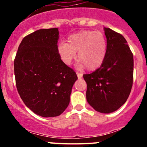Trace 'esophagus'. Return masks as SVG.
Segmentation results:
<instances>
[{"instance_id": "obj_1", "label": "esophagus", "mask_w": 147, "mask_h": 147, "mask_svg": "<svg viewBox=\"0 0 147 147\" xmlns=\"http://www.w3.org/2000/svg\"><path fill=\"white\" fill-rule=\"evenodd\" d=\"M76 75H77L78 79H81L83 76L82 74H81V73H78V72H76Z\"/></svg>"}]
</instances>
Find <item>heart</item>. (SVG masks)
Returning a JSON list of instances; mask_svg holds the SVG:
<instances>
[{
  "label": "heart",
  "mask_w": 147,
  "mask_h": 147,
  "mask_svg": "<svg viewBox=\"0 0 147 147\" xmlns=\"http://www.w3.org/2000/svg\"><path fill=\"white\" fill-rule=\"evenodd\" d=\"M67 42L58 45L57 52L61 60L70 65L76 59L77 53L78 67L96 71L103 64L107 55V40L99 32L85 30L69 35Z\"/></svg>",
  "instance_id": "heart-1"
}]
</instances>
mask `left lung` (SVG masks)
Returning <instances> with one entry per match:
<instances>
[{
  "mask_svg": "<svg viewBox=\"0 0 147 147\" xmlns=\"http://www.w3.org/2000/svg\"><path fill=\"white\" fill-rule=\"evenodd\" d=\"M107 55L94 72L83 75L87 83L86 98L95 110L110 113L120 108L130 93L133 80V55L123 36L104 28Z\"/></svg>",
  "mask_w": 147,
  "mask_h": 147,
  "instance_id": "8db88e82",
  "label": "left lung"
}]
</instances>
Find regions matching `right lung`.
Returning a JSON list of instances; mask_svg holds the SVG:
<instances>
[{
    "instance_id": "right-lung-1",
    "label": "right lung",
    "mask_w": 147,
    "mask_h": 147,
    "mask_svg": "<svg viewBox=\"0 0 147 147\" xmlns=\"http://www.w3.org/2000/svg\"><path fill=\"white\" fill-rule=\"evenodd\" d=\"M57 28L37 30L23 39L14 62L16 86L27 107L42 117H56L69 105L74 70L57 52Z\"/></svg>"
}]
</instances>
